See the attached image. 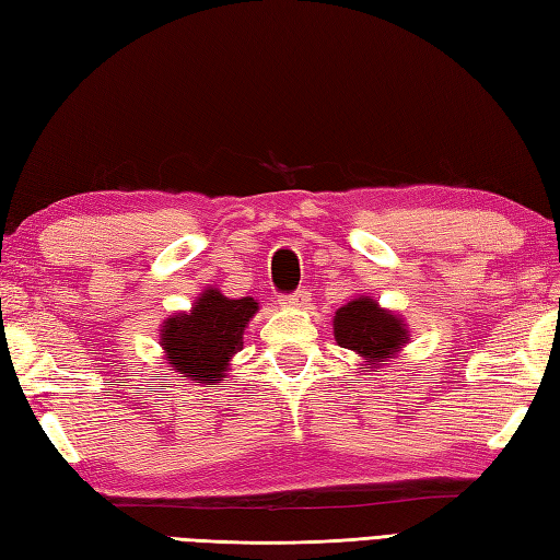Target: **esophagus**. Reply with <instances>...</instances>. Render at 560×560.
I'll return each mask as SVG.
<instances>
[{"label": "esophagus", "mask_w": 560, "mask_h": 560, "mask_svg": "<svg viewBox=\"0 0 560 560\" xmlns=\"http://www.w3.org/2000/svg\"><path fill=\"white\" fill-rule=\"evenodd\" d=\"M306 304H308V292H304V290L288 294V296H280V306H284V308H304Z\"/></svg>", "instance_id": "1"}]
</instances>
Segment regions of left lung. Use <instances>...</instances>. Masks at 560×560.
Returning a JSON list of instances; mask_svg holds the SVG:
<instances>
[{
    "instance_id": "8db88e82",
    "label": "left lung",
    "mask_w": 560,
    "mask_h": 560,
    "mask_svg": "<svg viewBox=\"0 0 560 560\" xmlns=\"http://www.w3.org/2000/svg\"><path fill=\"white\" fill-rule=\"evenodd\" d=\"M332 335L335 342L362 359L359 366L364 371H376L393 362L412 338L400 314L381 306L366 294L354 296L335 312Z\"/></svg>"
}]
</instances>
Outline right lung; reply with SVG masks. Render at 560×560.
I'll return each instance as SVG.
<instances>
[{"label":"right lung","mask_w":560,"mask_h":560,"mask_svg":"<svg viewBox=\"0 0 560 560\" xmlns=\"http://www.w3.org/2000/svg\"><path fill=\"white\" fill-rule=\"evenodd\" d=\"M256 312L254 296L230 300L218 288H206L189 312L172 314L160 326L165 364L191 383L218 385L244 347V330Z\"/></svg>","instance_id":"obj_1"}]
</instances>
